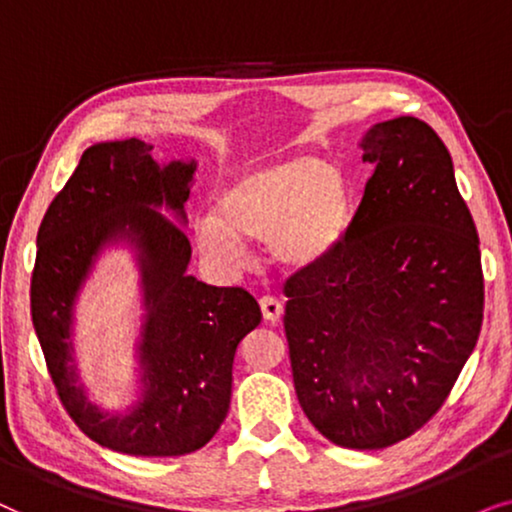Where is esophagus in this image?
<instances>
[{
    "label": "esophagus",
    "instance_id": "1",
    "mask_svg": "<svg viewBox=\"0 0 512 512\" xmlns=\"http://www.w3.org/2000/svg\"><path fill=\"white\" fill-rule=\"evenodd\" d=\"M260 306H262L264 320H269V323H278V318L283 316L281 299H276V297H271V295H264L260 299Z\"/></svg>",
    "mask_w": 512,
    "mask_h": 512
}]
</instances>
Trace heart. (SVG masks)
<instances>
[{"mask_svg":"<svg viewBox=\"0 0 512 512\" xmlns=\"http://www.w3.org/2000/svg\"><path fill=\"white\" fill-rule=\"evenodd\" d=\"M349 220L342 175L306 156L245 170L217 194L215 213L194 222L196 245L222 269L248 260L241 236L267 238L278 264L306 269L335 248Z\"/></svg>","mask_w":512,"mask_h":512,"instance_id":"1","label":"heart"}]
</instances>
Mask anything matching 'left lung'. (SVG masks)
Listing matches in <instances>:
<instances>
[{
	"instance_id": "8db88e82",
	"label": "left lung",
	"mask_w": 512,
	"mask_h": 512,
	"mask_svg": "<svg viewBox=\"0 0 512 512\" xmlns=\"http://www.w3.org/2000/svg\"><path fill=\"white\" fill-rule=\"evenodd\" d=\"M374 173L346 236L285 281L297 400L327 440L381 449L410 438L452 391L482 327L480 238L438 133L374 124Z\"/></svg>"
}]
</instances>
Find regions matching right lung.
I'll return each instance as SVG.
<instances>
[{"label": "right lung", "mask_w": 512, "mask_h": 512, "mask_svg": "<svg viewBox=\"0 0 512 512\" xmlns=\"http://www.w3.org/2000/svg\"><path fill=\"white\" fill-rule=\"evenodd\" d=\"M196 161L152 159L138 138L98 142L46 210L37 234L30 306L58 398L98 445L133 456H182L217 433L231 403L236 346L262 320L243 288L187 276L192 245L161 206L187 220ZM124 240L139 252L143 324L141 398L126 413L100 411L78 384L73 304L99 252Z\"/></svg>", "instance_id": "obj_1"}]
</instances>
